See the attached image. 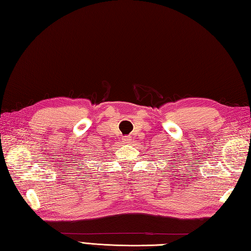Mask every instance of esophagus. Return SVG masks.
<instances>
[{
  "label": "esophagus",
  "instance_id": "obj_1",
  "mask_svg": "<svg viewBox=\"0 0 251 251\" xmlns=\"http://www.w3.org/2000/svg\"><path fill=\"white\" fill-rule=\"evenodd\" d=\"M122 140H123V142H125V143H129L130 142V138L129 137H123Z\"/></svg>",
  "mask_w": 251,
  "mask_h": 251
}]
</instances>
